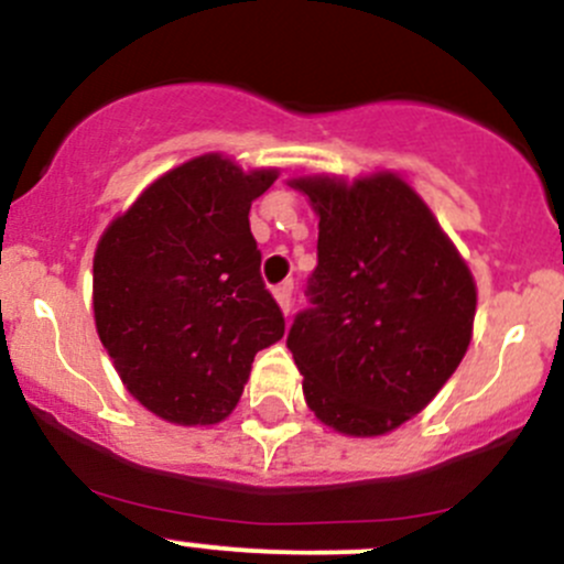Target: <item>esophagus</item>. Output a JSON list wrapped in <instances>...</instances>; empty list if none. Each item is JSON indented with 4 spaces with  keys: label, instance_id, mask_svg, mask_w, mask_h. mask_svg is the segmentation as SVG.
<instances>
[{
    "label": "esophagus",
    "instance_id": "esophagus-1",
    "mask_svg": "<svg viewBox=\"0 0 564 564\" xmlns=\"http://www.w3.org/2000/svg\"><path fill=\"white\" fill-rule=\"evenodd\" d=\"M275 300H278V305H281L283 314H289V311H292V303H294V283L286 281V283H281V286H275Z\"/></svg>",
    "mask_w": 564,
    "mask_h": 564
}]
</instances>
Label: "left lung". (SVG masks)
Returning a JSON list of instances; mask_svg holds the SVG:
<instances>
[{
    "mask_svg": "<svg viewBox=\"0 0 564 564\" xmlns=\"http://www.w3.org/2000/svg\"><path fill=\"white\" fill-rule=\"evenodd\" d=\"M294 185L318 213L311 305L286 338L305 401L340 434H388L458 368L475 322V281L423 198L398 176Z\"/></svg>",
    "mask_w": 564,
    "mask_h": 564,
    "instance_id": "left-lung-1",
    "label": "left lung"
}]
</instances>
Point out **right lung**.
Returning a JSON list of instances; mask_svg holds the SVG:
<instances>
[{
    "instance_id": "obj_1",
    "label": "right lung",
    "mask_w": 564,
    "mask_h": 564,
    "mask_svg": "<svg viewBox=\"0 0 564 564\" xmlns=\"http://www.w3.org/2000/svg\"><path fill=\"white\" fill-rule=\"evenodd\" d=\"M275 172L204 155L152 182L95 250V324L130 395L169 423L229 417L256 351L283 338L250 202Z\"/></svg>"
}]
</instances>
